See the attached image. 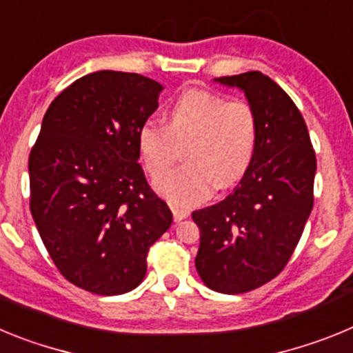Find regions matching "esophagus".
I'll return each instance as SVG.
<instances>
[{
    "mask_svg": "<svg viewBox=\"0 0 353 353\" xmlns=\"http://www.w3.org/2000/svg\"><path fill=\"white\" fill-rule=\"evenodd\" d=\"M171 212H173L174 223H180V221H183L185 217H189V214H191V212L187 210V208L176 207V205H171Z\"/></svg>",
    "mask_w": 353,
    "mask_h": 353,
    "instance_id": "esophagus-1",
    "label": "esophagus"
}]
</instances>
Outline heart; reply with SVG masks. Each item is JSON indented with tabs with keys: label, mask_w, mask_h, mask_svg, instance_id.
<instances>
[{
	"label": "heart",
	"mask_w": 353,
	"mask_h": 353,
	"mask_svg": "<svg viewBox=\"0 0 353 353\" xmlns=\"http://www.w3.org/2000/svg\"><path fill=\"white\" fill-rule=\"evenodd\" d=\"M185 146V164L161 174L154 189L179 207L207 199L215 187L228 189L244 179L258 146V118L245 101H226L207 90H189L174 99L164 125L146 121L138 152L150 174L166 171Z\"/></svg>",
	"instance_id": "b5f03b06"
}]
</instances>
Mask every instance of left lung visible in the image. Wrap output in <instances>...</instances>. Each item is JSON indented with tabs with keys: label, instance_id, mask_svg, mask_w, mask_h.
Masks as SVG:
<instances>
[{
	"label": "left lung",
	"instance_id": "left-lung-1",
	"mask_svg": "<svg viewBox=\"0 0 353 353\" xmlns=\"http://www.w3.org/2000/svg\"><path fill=\"white\" fill-rule=\"evenodd\" d=\"M244 92L258 118L254 161L235 191L192 212L199 228L196 270L219 293H245L286 267L313 208L316 157L301 111L269 76L217 77Z\"/></svg>",
	"mask_w": 353,
	"mask_h": 353
}]
</instances>
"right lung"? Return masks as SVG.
Returning a JSON list of instances; mask_svg holds the SVG:
<instances>
[{
    "label": "right lung",
    "instance_id": "add662e5",
    "mask_svg": "<svg viewBox=\"0 0 353 353\" xmlns=\"http://www.w3.org/2000/svg\"><path fill=\"white\" fill-rule=\"evenodd\" d=\"M161 92L139 74H88L51 102L31 148L33 221L61 276L86 292L136 288L150 245L173 223L138 164V132Z\"/></svg>",
    "mask_w": 353,
    "mask_h": 353
}]
</instances>
